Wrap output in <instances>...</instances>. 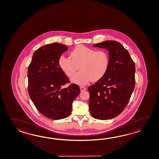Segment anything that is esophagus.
<instances>
[{
    "label": "esophagus",
    "mask_w": 159,
    "mask_h": 159,
    "mask_svg": "<svg viewBox=\"0 0 159 159\" xmlns=\"http://www.w3.org/2000/svg\"><path fill=\"white\" fill-rule=\"evenodd\" d=\"M80 90H81V91H84L86 90V88H84V86H81L80 87Z\"/></svg>",
    "instance_id": "esophagus-1"
}]
</instances>
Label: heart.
<instances>
[{
  "label": "heart",
  "mask_w": 159,
  "mask_h": 159,
  "mask_svg": "<svg viewBox=\"0 0 159 159\" xmlns=\"http://www.w3.org/2000/svg\"><path fill=\"white\" fill-rule=\"evenodd\" d=\"M70 58L64 55L58 59V65L68 77H72L80 67L81 71L71 78L78 85H85L90 81H98L103 78L108 70L110 57L105 50L95 51L84 45H79L70 52Z\"/></svg>",
  "instance_id": "1"
}]
</instances>
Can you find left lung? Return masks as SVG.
<instances>
[{"mask_svg": "<svg viewBox=\"0 0 159 159\" xmlns=\"http://www.w3.org/2000/svg\"><path fill=\"white\" fill-rule=\"evenodd\" d=\"M94 47L108 51L109 68L105 76L89 87V110L100 120L115 118L129 103L135 88V63L128 51L115 41H106Z\"/></svg>", "mask_w": 159, "mask_h": 159, "instance_id": "8db88e82", "label": "left lung"}]
</instances>
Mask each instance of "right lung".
<instances>
[{
	"instance_id": "right-lung-1",
	"label": "right lung",
	"mask_w": 159,
	"mask_h": 159,
	"mask_svg": "<svg viewBox=\"0 0 159 159\" xmlns=\"http://www.w3.org/2000/svg\"><path fill=\"white\" fill-rule=\"evenodd\" d=\"M59 43L47 44L34 52L28 66V93L37 110L48 118H65L71 113L72 103L80 93L76 84H70L58 65V59L68 50Z\"/></svg>"
}]
</instances>
